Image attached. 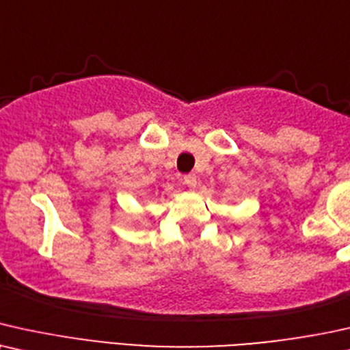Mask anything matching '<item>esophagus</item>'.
<instances>
[{
	"label": "esophagus",
	"mask_w": 350,
	"mask_h": 350,
	"mask_svg": "<svg viewBox=\"0 0 350 350\" xmlns=\"http://www.w3.org/2000/svg\"><path fill=\"white\" fill-rule=\"evenodd\" d=\"M184 184L187 185V187L193 189L195 185H197V176H195V174H185L184 176Z\"/></svg>",
	"instance_id": "esophagus-1"
}]
</instances>
